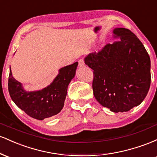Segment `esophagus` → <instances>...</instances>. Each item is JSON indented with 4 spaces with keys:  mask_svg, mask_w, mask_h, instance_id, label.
Masks as SVG:
<instances>
[{
    "mask_svg": "<svg viewBox=\"0 0 157 157\" xmlns=\"http://www.w3.org/2000/svg\"><path fill=\"white\" fill-rule=\"evenodd\" d=\"M78 63H79V67H83V66H85V63H84L83 59H80V60L78 61Z\"/></svg>",
    "mask_w": 157,
    "mask_h": 157,
    "instance_id": "1",
    "label": "esophagus"
}]
</instances>
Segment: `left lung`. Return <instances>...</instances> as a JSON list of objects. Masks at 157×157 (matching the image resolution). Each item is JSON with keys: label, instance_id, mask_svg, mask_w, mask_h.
<instances>
[{"label": "left lung", "instance_id": "obj_1", "mask_svg": "<svg viewBox=\"0 0 157 157\" xmlns=\"http://www.w3.org/2000/svg\"><path fill=\"white\" fill-rule=\"evenodd\" d=\"M113 37L97 53L85 57L94 70V97L115 113L128 111L140 105L151 86V60L138 37L128 29H113Z\"/></svg>", "mask_w": 157, "mask_h": 157}]
</instances>
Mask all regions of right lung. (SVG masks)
I'll return each mask as SVG.
<instances>
[{"instance_id":"1","label":"right lung","mask_w":157,"mask_h":157,"mask_svg":"<svg viewBox=\"0 0 157 157\" xmlns=\"http://www.w3.org/2000/svg\"><path fill=\"white\" fill-rule=\"evenodd\" d=\"M78 63L66 66L49 86L35 91H27L12 76L11 68L8 80L10 95L17 107L36 120H43L60 112L64 105L68 84L75 77Z\"/></svg>"}]
</instances>
